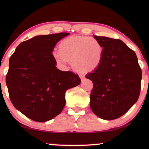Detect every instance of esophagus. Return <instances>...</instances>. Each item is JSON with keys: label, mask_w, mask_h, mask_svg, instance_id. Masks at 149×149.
<instances>
[{"label": "esophagus", "mask_w": 149, "mask_h": 149, "mask_svg": "<svg viewBox=\"0 0 149 149\" xmlns=\"http://www.w3.org/2000/svg\"><path fill=\"white\" fill-rule=\"evenodd\" d=\"M80 78H81V80H84V79H85V77L84 76H83V75H81V76H80Z\"/></svg>", "instance_id": "34e87169"}]
</instances>
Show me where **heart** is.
Here are the masks:
<instances>
[{"label": "heart", "instance_id": "obj_1", "mask_svg": "<svg viewBox=\"0 0 149 149\" xmlns=\"http://www.w3.org/2000/svg\"><path fill=\"white\" fill-rule=\"evenodd\" d=\"M104 54V47L96 38L72 36L62 40L52 56L58 64L70 62L75 71L87 72L100 66Z\"/></svg>", "mask_w": 149, "mask_h": 149}]
</instances>
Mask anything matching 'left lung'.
Wrapping results in <instances>:
<instances>
[{
    "label": "left lung",
    "instance_id": "8db88e82",
    "mask_svg": "<svg viewBox=\"0 0 149 149\" xmlns=\"http://www.w3.org/2000/svg\"><path fill=\"white\" fill-rule=\"evenodd\" d=\"M102 45L100 66L86 78L92 81L90 107L97 117L117 119L137 102L141 88L142 70L133 50L119 39L93 36Z\"/></svg>",
    "mask_w": 149,
    "mask_h": 149
}]
</instances>
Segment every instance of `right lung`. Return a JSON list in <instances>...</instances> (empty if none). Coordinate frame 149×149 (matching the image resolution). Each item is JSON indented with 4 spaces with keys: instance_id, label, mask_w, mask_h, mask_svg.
I'll use <instances>...</instances> for the list:
<instances>
[{
    "instance_id": "obj_1",
    "label": "right lung",
    "mask_w": 149,
    "mask_h": 149,
    "mask_svg": "<svg viewBox=\"0 0 149 149\" xmlns=\"http://www.w3.org/2000/svg\"><path fill=\"white\" fill-rule=\"evenodd\" d=\"M69 33L39 35L20 43L10 57L6 75L10 100L29 119L45 122L64 109L67 89L81 83L79 75L62 71L52 56L57 42Z\"/></svg>"
}]
</instances>
